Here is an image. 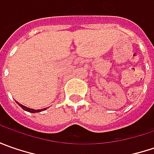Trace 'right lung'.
Returning <instances> with one entry per match:
<instances>
[{
    "instance_id": "right-lung-1",
    "label": "right lung",
    "mask_w": 154,
    "mask_h": 154,
    "mask_svg": "<svg viewBox=\"0 0 154 154\" xmlns=\"http://www.w3.org/2000/svg\"><path fill=\"white\" fill-rule=\"evenodd\" d=\"M18 104L20 106L22 109H24V110H26V111H28V112H30V113H38V112H41L42 110H45L47 108H45V109H31V108H28L26 106H24V105H22L21 103H18Z\"/></svg>"
}]
</instances>
